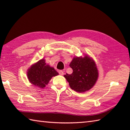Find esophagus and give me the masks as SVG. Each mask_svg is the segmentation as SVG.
<instances>
[{
	"mask_svg": "<svg viewBox=\"0 0 130 130\" xmlns=\"http://www.w3.org/2000/svg\"><path fill=\"white\" fill-rule=\"evenodd\" d=\"M59 74L60 75H63V71H62V70H60V71H59Z\"/></svg>",
	"mask_w": 130,
	"mask_h": 130,
	"instance_id": "esophagus-1",
	"label": "esophagus"
}]
</instances>
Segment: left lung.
I'll use <instances>...</instances> for the list:
<instances>
[{"label": "left lung", "instance_id": "8db88e82", "mask_svg": "<svg viewBox=\"0 0 130 130\" xmlns=\"http://www.w3.org/2000/svg\"><path fill=\"white\" fill-rule=\"evenodd\" d=\"M73 73L64 76L71 89L83 93L90 89L97 80L98 71L94 60L88 55L84 57H75L70 63Z\"/></svg>", "mask_w": 130, "mask_h": 130}]
</instances>
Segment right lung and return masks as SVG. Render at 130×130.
<instances>
[{
    "mask_svg": "<svg viewBox=\"0 0 130 130\" xmlns=\"http://www.w3.org/2000/svg\"><path fill=\"white\" fill-rule=\"evenodd\" d=\"M59 75L55 69L46 65L45 59H41L30 67L27 71L29 82L35 86L43 88L53 76Z\"/></svg>",
    "mask_w": 130,
    "mask_h": 130,
    "instance_id": "1",
    "label": "right lung"
}]
</instances>
